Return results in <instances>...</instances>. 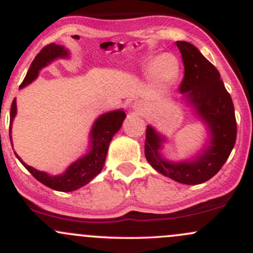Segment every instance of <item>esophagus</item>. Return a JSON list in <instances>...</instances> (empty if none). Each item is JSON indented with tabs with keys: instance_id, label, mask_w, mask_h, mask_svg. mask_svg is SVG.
<instances>
[{
	"instance_id": "34e87169",
	"label": "esophagus",
	"mask_w": 253,
	"mask_h": 253,
	"mask_svg": "<svg viewBox=\"0 0 253 253\" xmlns=\"http://www.w3.org/2000/svg\"><path fill=\"white\" fill-rule=\"evenodd\" d=\"M132 109H134V111L136 112V113H142L143 112V105H142L140 101H135V103H132Z\"/></svg>"
}]
</instances>
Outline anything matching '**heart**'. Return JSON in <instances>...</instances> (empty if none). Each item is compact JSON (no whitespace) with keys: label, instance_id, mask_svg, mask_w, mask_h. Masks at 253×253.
Masks as SVG:
<instances>
[{"label":"heart","instance_id":"heart-1","mask_svg":"<svg viewBox=\"0 0 253 253\" xmlns=\"http://www.w3.org/2000/svg\"><path fill=\"white\" fill-rule=\"evenodd\" d=\"M146 72L154 76L158 86L166 87L179 75V63L171 53H164L159 57L150 59L146 65Z\"/></svg>","mask_w":253,"mask_h":253}]
</instances>
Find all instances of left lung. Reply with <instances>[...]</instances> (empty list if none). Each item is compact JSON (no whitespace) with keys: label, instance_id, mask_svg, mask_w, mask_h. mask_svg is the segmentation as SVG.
Returning a JSON list of instances; mask_svg holds the SVG:
<instances>
[{"label":"left lung","instance_id":"8db88e82","mask_svg":"<svg viewBox=\"0 0 253 253\" xmlns=\"http://www.w3.org/2000/svg\"><path fill=\"white\" fill-rule=\"evenodd\" d=\"M177 46L185 69L179 90L196 115L207 124L211 138L195 159L173 163L160 154L166 141L164 136L147 126L144 155L161 174L178 183L196 185L214 177L226 163L235 144L237 121L233 101L216 68L190 42H177Z\"/></svg>","mask_w":253,"mask_h":253}]
</instances>
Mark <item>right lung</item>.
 <instances>
[{
  "mask_svg": "<svg viewBox=\"0 0 253 253\" xmlns=\"http://www.w3.org/2000/svg\"><path fill=\"white\" fill-rule=\"evenodd\" d=\"M69 56L67 49L61 45H56L55 42L46 45L42 47L41 52L36 56L31 64L30 69L25 76L24 81L20 84V88H24L28 84H31L38 76L39 70L42 68L46 67L47 64L51 63L56 58H67ZM16 115V101L15 99L13 100L12 107H10V126H9V138L12 142V123L13 119ZM126 117V112L123 110H116L101 115L100 117L95 121L93 124L92 131H90V149L84 157H82L73 163L67 169V171L59 175H50L46 172L38 171L33 167L28 166L20 159L18 155L16 158L19 159L20 163L25 166L37 180L41 181L42 184L46 185L47 188L56 190V191L69 192L78 190L81 186L88 184L95 175H98L103 169L105 159L107 155V149L109 144L111 142L113 135L121 129L123 124L124 118Z\"/></svg>",
  "mask_w": 253,
  "mask_h": 253,
  "instance_id": "add662e5",
  "label": "right lung"
}]
</instances>
